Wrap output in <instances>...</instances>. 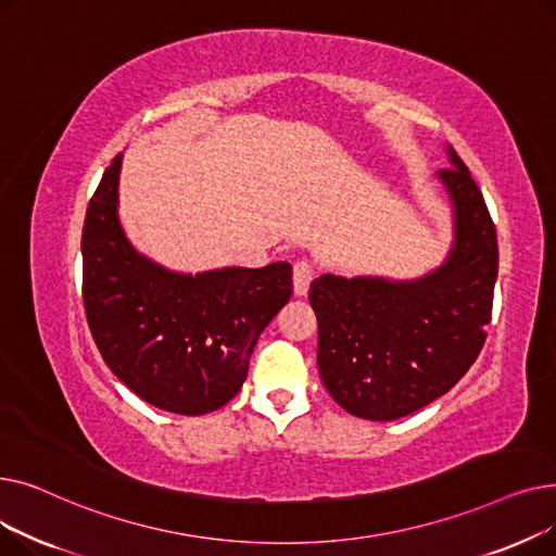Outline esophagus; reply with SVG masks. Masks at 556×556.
<instances>
[{
    "label": "esophagus",
    "mask_w": 556,
    "mask_h": 556,
    "mask_svg": "<svg viewBox=\"0 0 556 556\" xmlns=\"http://www.w3.org/2000/svg\"><path fill=\"white\" fill-rule=\"evenodd\" d=\"M315 277V263L308 258H298L293 266V286H295V295H306L308 286Z\"/></svg>",
    "instance_id": "1"
}]
</instances>
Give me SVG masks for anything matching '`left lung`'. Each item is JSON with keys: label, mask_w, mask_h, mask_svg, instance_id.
Returning a JSON list of instances; mask_svg holds the SVG:
<instances>
[{"label": "left lung", "mask_w": 556, "mask_h": 556, "mask_svg": "<svg viewBox=\"0 0 556 556\" xmlns=\"http://www.w3.org/2000/svg\"><path fill=\"white\" fill-rule=\"evenodd\" d=\"M455 207V245L426 279L311 283L317 367L346 413L392 421L446 394L482 352L498 277V239L482 191L451 149L440 170Z\"/></svg>", "instance_id": "8db88e82"}]
</instances>
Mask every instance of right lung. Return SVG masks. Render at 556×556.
Instances as JSON below:
<instances>
[{"label": "right lung", "mask_w": 556, "mask_h": 556, "mask_svg": "<svg viewBox=\"0 0 556 556\" xmlns=\"http://www.w3.org/2000/svg\"><path fill=\"white\" fill-rule=\"evenodd\" d=\"M122 153L105 168L83 225V304L105 365L139 399L204 415L241 390L261 331L293 295L286 261L175 275L139 256L116 218Z\"/></svg>", "instance_id": "add662e5"}]
</instances>
